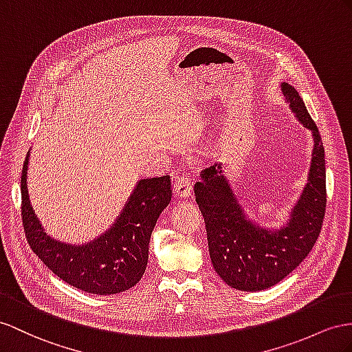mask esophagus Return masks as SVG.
<instances>
[{"label":"esophagus","mask_w":352,"mask_h":352,"mask_svg":"<svg viewBox=\"0 0 352 352\" xmlns=\"http://www.w3.org/2000/svg\"><path fill=\"white\" fill-rule=\"evenodd\" d=\"M192 188H193L192 177L182 175L174 184V193L178 197H187V196H190Z\"/></svg>","instance_id":"obj_1"}]
</instances>
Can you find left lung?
<instances>
[{"label":"left lung","instance_id":"left-lung-1","mask_svg":"<svg viewBox=\"0 0 352 352\" xmlns=\"http://www.w3.org/2000/svg\"><path fill=\"white\" fill-rule=\"evenodd\" d=\"M281 90L292 111L314 137L308 183L285 226L270 230L251 223L219 164L204 169L201 182L195 184L212 266L224 283L242 292L265 290L293 272L317 242L326 212V160L321 135L299 92L288 83H283Z\"/></svg>","mask_w":352,"mask_h":352}]
</instances>
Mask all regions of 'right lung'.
Instances as JSON below:
<instances>
[{
  "mask_svg": "<svg viewBox=\"0 0 352 352\" xmlns=\"http://www.w3.org/2000/svg\"><path fill=\"white\" fill-rule=\"evenodd\" d=\"M28 162L30 151L22 168L21 211L26 239L41 262L62 281L86 293L116 294L137 284L147 267L151 232L173 197L170 177L141 179L111 229L89 244L71 245L43 230L30 202Z\"/></svg>",
  "mask_w": 352,
  "mask_h": 352,
  "instance_id": "obj_1",
  "label": "right lung"
}]
</instances>
